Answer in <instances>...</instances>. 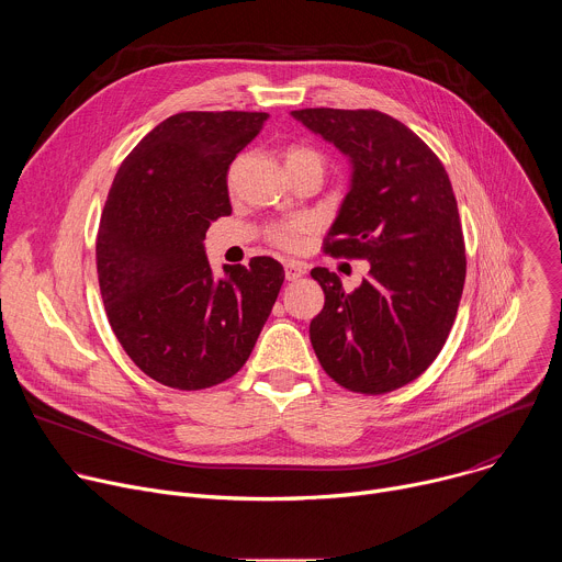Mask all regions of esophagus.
<instances>
[{
    "label": "esophagus",
    "mask_w": 562,
    "mask_h": 562,
    "mask_svg": "<svg viewBox=\"0 0 562 562\" xmlns=\"http://www.w3.org/2000/svg\"><path fill=\"white\" fill-rule=\"evenodd\" d=\"M304 267L300 262H284V276L289 282H295L300 278H304Z\"/></svg>",
    "instance_id": "1"
}]
</instances>
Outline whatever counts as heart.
I'll return each mask as SVG.
<instances>
[{"label":"heart","mask_w":562,"mask_h":562,"mask_svg":"<svg viewBox=\"0 0 562 562\" xmlns=\"http://www.w3.org/2000/svg\"><path fill=\"white\" fill-rule=\"evenodd\" d=\"M300 159H317V162H323V159H319V155L315 150H311V148L295 146V148L286 150V165L300 162ZM306 231H308V222L306 220H293V222L280 224L273 231V239H276V245H280L282 249H295Z\"/></svg>","instance_id":"obj_1"}]
</instances>
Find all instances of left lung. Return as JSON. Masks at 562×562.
<instances>
[{"label": "left lung", "instance_id": "left-lung-1", "mask_svg": "<svg viewBox=\"0 0 562 562\" xmlns=\"http://www.w3.org/2000/svg\"><path fill=\"white\" fill-rule=\"evenodd\" d=\"M291 117L349 159V191L325 249L369 262L353 293L329 269L311 271L325 291L308 327L313 351L349 391H393L436 360L458 313L467 260L449 176L412 128L380 111Z\"/></svg>", "mask_w": 562, "mask_h": 562}]
</instances>
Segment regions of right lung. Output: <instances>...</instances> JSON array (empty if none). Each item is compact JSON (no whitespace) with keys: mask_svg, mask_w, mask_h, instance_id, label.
<instances>
[{"mask_svg":"<svg viewBox=\"0 0 562 562\" xmlns=\"http://www.w3.org/2000/svg\"><path fill=\"white\" fill-rule=\"evenodd\" d=\"M269 113L189 111L159 122L122 162L98 233L109 323L153 380L195 391L249 360L284 282L273 258L213 276L204 237L231 215L226 173Z\"/></svg>","mask_w":562,"mask_h":562,"instance_id":"add662e5","label":"right lung"}]
</instances>
